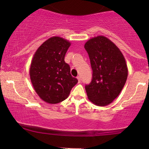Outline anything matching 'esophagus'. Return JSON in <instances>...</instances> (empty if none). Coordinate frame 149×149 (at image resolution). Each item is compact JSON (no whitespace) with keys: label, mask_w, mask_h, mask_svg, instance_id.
Returning a JSON list of instances; mask_svg holds the SVG:
<instances>
[{"label":"esophagus","mask_w":149,"mask_h":149,"mask_svg":"<svg viewBox=\"0 0 149 149\" xmlns=\"http://www.w3.org/2000/svg\"><path fill=\"white\" fill-rule=\"evenodd\" d=\"M77 79H78V83H80V81H81V78H80V76H78V77H77Z\"/></svg>","instance_id":"1"}]
</instances>
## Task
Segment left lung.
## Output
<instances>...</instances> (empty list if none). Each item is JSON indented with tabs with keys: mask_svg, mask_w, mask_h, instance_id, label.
I'll return each mask as SVG.
<instances>
[{
	"mask_svg": "<svg viewBox=\"0 0 149 149\" xmlns=\"http://www.w3.org/2000/svg\"><path fill=\"white\" fill-rule=\"evenodd\" d=\"M92 69V80L85 85L89 100L99 107L111 104L122 91L127 78L125 59L118 47L104 36L85 42Z\"/></svg>",
	"mask_w": 149,
	"mask_h": 149,
	"instance_id": "8db88e82",
	"label": "left lung"
}]
</instances>
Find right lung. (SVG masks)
Here are the masks:
<instances>
[{"label":"right lung","instance_id":"add662e5","mask_svg":"<svg viewBox=\"0 0 149 149\" xmlns=\"http://www.w3.org/2000/svg\"><path fill=\"white\" fill-rule=\"evenodd\" d=\"M70 45L66 39L51 37L37 49L31 60L29 75L32 85L40 98L48 104L66 100L78 83L64 61Z\"/></svg>","mask_w":149,"mask_h":149}]
</instances>
